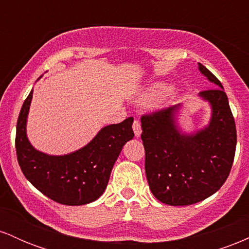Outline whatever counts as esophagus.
I'll return each instance as SVG.
<instances>
[{
    "instance_id": "esophagus-1",
    "label": "esophagus",
    "mask_w": 249,
    "mask_h": 249,
    "mask_svg": "<svg viewBox=\"0 0 249 249\" xmlns=\"http://www.w3.org/2000/svg\"><path fill=\"white\" fill-rule=\"evenodd\" d=\"M132 127H133V131H134V134H136V137H141V134H142L141 123H139V122L136 119V121L133 122Z\"/></svg>"
}]
</instances>
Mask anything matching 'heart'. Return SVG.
<instances>
[{"instance_id": "obj_1", "label": "heart", "mask_w": 249, "mask_h": 249, "mask_svg": "<svg viewBox=\"0 0 249 249\" xmlns=\"http://www.w3.org/2000/svg\"><path fill=\"white\" fill-rule=\"evenodd\" d=\"M170 91V87L165 83H154L147 87L138 97V103L144 107L156 104Z\"/></svg>"}]
</instances>
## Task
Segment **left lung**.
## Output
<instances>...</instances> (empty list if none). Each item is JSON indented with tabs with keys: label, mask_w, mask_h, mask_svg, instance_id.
<instances>
[{
	"label": "left lung",
	"mask_w": 249,
	"mask_h": 249,
	"mask_svg": "<svg viewBox=\"0 0 249 249\" xmlns=\"http://www.w3.org/2000/svg\"><path fill=\"white\" fill-rule=\"evenodd\" d=\"M198 64L200 72L220 88L199 93L212 108L207 126L181 132L177 123L180 104L142 116L148 186L171 206L196 204L215 193L230 176L235 154L236 128L227 95L219 79Z\"/></svg>",
	"instance_id": "8db88e82"
}]
</instances>
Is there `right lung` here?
Instances as JSON below:
<instances>
[{"instance_id": "obj_1", "label": "right lung", "mask_w": 249, "mask_h": 249, "mask_svg": "<svg viewBox=\"0 0 249 249\" xmlns=\"http://www.w3.org/2000/svg\"><path fill=\"white\" fill-rule=\"evenodd\" d=\"M33 91L22 105L16 125L17 161L24 177L39 192L59 204L79 206L95 201L104 193L123 146L134 137L133 118L103 127L88 145L75 152L50 156L37 151L27 137Z\"/></svg>"}]
</instances>
